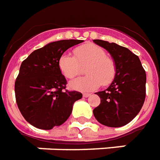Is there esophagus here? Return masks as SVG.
Wrapping results in <instances>:
<instances>
[{"label": "esophagus", "mask_w": 160, "mask_h": 160, "mask_svg": "<svg viewBox=\"0 0 160 160\" xmlns=\"http://www.w3.org/2000/svg\"><path fill=\"white\" fill-rule=\"evenodd\" d=\"M89 96H91V93H87V92H84L83 93L84 98H87V97H89Z\"/></svg>", "instance_id": "esophagus-1"}]
</instances>
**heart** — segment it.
Listing matches in <instances>:
<instances>
[{
  "label": "heart",
  "instance_id": "heart-1",
  "mask_svg": "<svg viewBox=\"0 0 160 160\" xmlns=\"http://www.w3.org/2000/svg\"><path fill=\"white\" fill-rule=\"evenodd\" d=\"M73 55L64 53L58 60V67L67 79H73L81 73L85 67L86 76L70 82L75 90L87 92L96 89L102 85L109 86L117 74V65L111 56L99 46L84 44L73 49Z\"/></svg>",
  "mask_w": 160,
  "mask_h": 160
}]
</instances>
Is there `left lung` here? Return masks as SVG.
Here are the masks:
<instances>
[{
	"label": "left lung",
	"instance_id": "left-lung-1",
	"mask_svg": "<svg viewBox=\"0 0 160 160\" xmlns=\"http://www.w3.org/2000/svg\"><path fill=\"white\" fill-rule=\"evenodd\" d=\"M93 42L106 49L117 65V74L111 86L96 93L101 102L93 115L103 125L122 127L137 116L144 104L146 72L139 57L127 48L100 39Z\"/></svg>",
	"mask_w": 160,
	"mask_h": 160
}]
</instances>
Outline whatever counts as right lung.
I'll list each match as a JSON object with an SVG mask.
<instances>
[{"mask_svg": "<svg viewBox=\"0 0 160 160\" xmlns=\"http://www.w3.org/2000/svg\"><path fill=\"white\" fill-rule=\"evenodd\" d=\"M83 40H60L34 50L21 63L14 91L20 113L41 129L60 126L69 118L82 93L66 89L67 80L58 67L60 56Z\"/></svg>", "mask_w": 160, "mask_h": 160, "instance_id": "add662e5", "label": "right lung"}]
</instances>
